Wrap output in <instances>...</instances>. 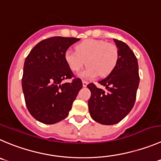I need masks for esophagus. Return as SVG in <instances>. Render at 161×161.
<instances>
[{
  "mask_svg": "<svg viewBox=\"0 0 161 161\" xmlns=\"http://www.w3.org/2000/svg\"><path fill=\"white\" fill-rule=\"evenodd\" d=\"M82 83H83L84 87H86L87 85H88V82H87L86 80H82Z\"/></svg>",
  "mask_w": 161,
  "mask_h": 161,
  "instance_id": "34e87169",
  "label": "esophagus"
}]
</instances>
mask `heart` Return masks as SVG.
<instances>
[{
	"instance_id": "obj_1",
	"label": "heart",
	"mask_w": 161,
	"mask_h": 161,
	"mask_svg": "<svg viewBox=\"0 0 161 161\" xmlns=\"http://www.w3.org/2000/svg\"><path fill=\"white\" fill-rule=\"evenodd\" d=\"M64 57L69 68L75 73L80 71L87 61L88 66L80 76L92 79L98 75L107 76L114 71L119 60V50L115 45L103 40L86 39L76 46V51L66 50Z\"/></svg>"
}]
</instances>
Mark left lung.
Here are the masks:
<instances>
[{
    "mask_svg": "<svg viewBox=\"0 0 161 161\" xmlns=\"http://www.w3.org/2000/svg\"><path fill=\"white\" fill-rule=\"evenodd\" d=\"M119 50V60L114 71L99 83L106 91L93 83L87 85L91 91L88 110L96 122L114 125L132 110L137 96L140 77L135 54L124 42L114 39Z\"/></svg>",
    "mask_w": 161,
    "mask_h": 161,
    "instance_id": "1",
    "label": "left lung"
}]
</instances>
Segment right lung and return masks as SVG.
Masks as SVG:
<instances>
[{"label":"right lung","mask_w":161,"mask_h":161,"mask_svg":"<svg viewBox=\"0 0 161 161\" xmlns=\"http://www.w3.org/2000/svg\"><path fill=\"white\" fill-rule=\"evenodd\" d=\"M80 39L53 36L36 44L25 59L22 88L27 110L36 120L54 124L68 116L81 89L65 61V53ZM71 79L70 82H65Z\"/></svg>","instance_id":"obj_1"}]
</instances>
